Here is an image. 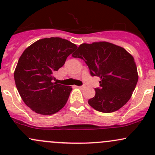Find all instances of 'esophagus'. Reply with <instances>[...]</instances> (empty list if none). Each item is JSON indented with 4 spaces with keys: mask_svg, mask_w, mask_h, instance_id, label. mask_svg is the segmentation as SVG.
I'll return each instance as SVG.
<instances>
[{
    "mask_svg": "<svg viewBox=\"0 0 155 155\" xmlns=\"http://www.w3.org/2000/svg\"><path fill=\"white\" fill-rule=\"evenodd\" d=\"M79 89H84L85 88V86H80V87H78Z\"/></svg>",
    "mask_w": 155,
    "mask_h": 155,
    "instance_id": "1",
    "label": "esophagus"
}]
</instances>
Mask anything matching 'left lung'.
<instances>
[{
    "label": "left lung",
    "instance_id": "1",
    "mask_svg": "<svg viewBox=\"0 0 155 155\" xmlns=\"http://www.w3.org/2000/svg\"><path fill=\"white\" fill-rule=\"evenodd\" d=\"M84 60L92 76L101 78L100 87L89 104L102 113L118 110L129 101L138 81L134 59L120 46L107 42L84 43L72 54Z\"/></svg>",
    "mask_w": 155,
    "mask_h": 155
}]
</instances>
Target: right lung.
<instances>
[{
	"label": "right lung",
	"instance_id": "obj_1",
	"mask_svg": "<svg viewBox=\"0 0 155 155\" xmlns=\"http://www.w3.org/2000/svg\"><path fill=\"white\" fill-rule=\"evenodd\" d=\"M77 48L66 39L51 37L39 39L24 51L14 78L22 100L30 109L52 115L66 105L72 88L53 82V74Z\"/></svg>",
	"mask_w": 155,
	"mask_h": 155
}]
</instances>
